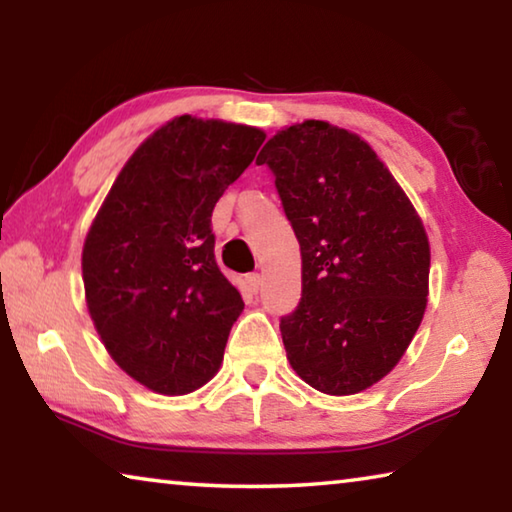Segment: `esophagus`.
Wrapping results in <instances>:
<instances>
[{
    "label": "esophagus",
    "instance_id": "34e87169",
    "mask_svg": "<svg viewBox=\"0 0 512 512\" xmlns=\"http://www.w3.org/2000/svg\"><path fill=\"white\" fill-rule=\"evenodd\" d=\"M246 284H248L250 291L257 293L259 287H262V275H259V273H250V275L246 277Z\"/></svg>",
    "mask_w": 512,
    "mask_h": 512
}]
</instances>
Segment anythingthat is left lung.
<instances>
[{
  "mask_svg": "<svg viewBox=\"0 0 512 512\" xmlns=\"http://www.w3.org/2000/svg\"><path fill=\"white\" fill-rule=\"evenodd\" d=\"M302 255V298L282 316L291 368L327 395H354L391 372L422 323L429 239L377 153L345 128L307 119L266 142Z\"/></svg>",
  "mask_w": 512,
  "mask_h": 512,
  "instance_id": "1",
  "label": "left lung"
}]
</instances>
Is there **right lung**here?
I'll return each mask as SVG.
<instances>
[{"label":"right lung","instance_id":"1","mask_svg":"<svg viewBox=\"0 0 512 512\" xmlns=\"http://www.w3.org/2000/svg\"><path fill=\"white\" fill-rule=\"evenodd\" d=\"M264 140L253 126L171 119L124 164L85 237L94 327L155 393H192L221 366L244 300L216 266L212 210Z\"/></svg>","mask_w":512,"mask_h":512}]
</instances>
